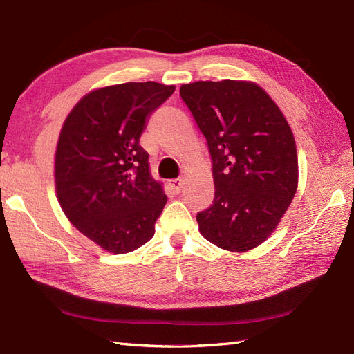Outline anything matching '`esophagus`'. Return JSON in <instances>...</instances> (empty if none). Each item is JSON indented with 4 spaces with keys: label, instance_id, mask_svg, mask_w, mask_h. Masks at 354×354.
I'll return each instance as SVG.
<instances>
[{
    "label": "esophagus",
    "instance_id": "esophagus-1",
    "mask_svg": "<svg viewBox=\"0 0 354 354\" xmlns=\"http://www.w3.org/2000/svg\"><path fill=\"white\" fill-rule=\"evenodd\" d=\"M168 186H169V189H171V190L174 192V194H180L181 189H183V180H180V178L171 180L169 183H168Z\"/></svg>",
    "mask_w": 354,
    "mask_h": 354
}]
</instances>
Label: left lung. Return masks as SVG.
I'll use <instances>...</instances> for the list:
<instances>
[{
    "label": "left lung",
    "mask_w": 354,
    "mask_h": 354,
    "mask_svg": "<svg viewBox=\"0 0 354 354\" xmlns=\"http://www.w3.org/2000/svg\"><path fill=\"white\" fill-rule=\"evenodd\" d=\"M180 95L205 136L216 195L198 212L203 238L245 252L279 224L297 192L298 158L283 113L251 81H196Z\"/></svg>",
    "instance_id": "1"
}]
</instances>
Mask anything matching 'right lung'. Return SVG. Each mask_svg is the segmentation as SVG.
I'll return each mask as SVG.
<instances>
[{
  "label": "right lung",
  "instance_id": "obj_1",
  "mask_svg": "<svg viewBox=\"0 0 354 354\" xmlns=\"http://www.w3.org/2000/svg\"><path fill=\"white\" fill-rule=\"evenodd\" d=\"M174 90L153 81L93 90L63 122L57 199L73 226L104 251L131 252L153 236L167 196L138 142L149 115Z\"/></svg>",
  "mask_w": 354,
  "mask_h": 354
}]
</instances>
